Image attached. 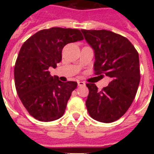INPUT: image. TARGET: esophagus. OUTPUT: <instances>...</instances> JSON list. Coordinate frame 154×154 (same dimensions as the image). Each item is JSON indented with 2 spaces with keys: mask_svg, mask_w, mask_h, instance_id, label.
I'll list each match as a JSON object with an SVG mask.
<instances>
[{
  "mask_svg": "<svg viewBox=\"0 0 154 154\" xmlns=\"http://www.w3.org/2000/svg\"><path fill=\"white\" fill-rule=\"evenodd\" d=\"M85 83L84 82H82V81H78V85L79 86H83L85 85Z\"/></svg>",
  "mask_w": 154,
  "mask_h": 154,
  "instance_id": "obj_1",
  "label": "esophagus"
}]
</instances>
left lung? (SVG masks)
<instances>
[{
	"instance_id": "1",
	"label": "left lung",
	"mask_w": 154,
	"mask_h": 154,
	"mask_svg": "<svg viewBox=\"0 0 154 154\" xmlns=\"http://www.w3.org/2000/svg\"><path fill=\"white\" fill-rule=\"evenodd\" d=\"M81 31L95 51V74L111 78L100 91L94 83L86 84L87 110L95 120L112 123L126 113L137 94L140 80L138 52L126 38L112 31Z\"/></svg>"
}]
</instances>
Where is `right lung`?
I'll use <instances>...</instances> for the list:
<instances>
[{
    "label": "right lung",
    "mask_w": 154,
    "mask_h": 154,
    "mask_svg": "<svg viewBox=\"0 0 154 154\" xmlns=\"http://www.w3.org/2000/svg\"><path fill=\"white\" fill-rule=\"evenodd\" d=\"M83 39L79 29L55 27L38 31L21 46L14 65L16 90L28 113L38 120L51 122L63 116L77 82H61L48 69L61 62L64 46Z\"/></svg>",
    "instance_id": "add662e5"
}]
</instances>
